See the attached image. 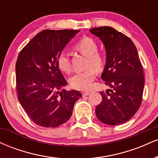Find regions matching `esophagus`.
Listing matches in <instances>:
<instances>
[{
	"instance_id": "34e87169",
	"label": "esophagus",
	"mask_w": 158,
	"mask_h": 158,
	"mask_svg": "<svg viewBox=\"0 0 158 158\" xmlns=\"http://www.w3.org/2000/svg\"><path fill=\"white\" fill-rule=\"evenodd\" d=\"M90 93V92H88V91H84V92H82V96L83 97H86V96H88L89 95Z\"/></svg>"
}]
</instances>
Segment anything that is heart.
<instances>
[{
    "label": "heart",
    "instance_id": "b5f03b06",
    "mask_svg": "<svg viewBox=\"0 0 158 158\" xmlns=\"http://www.w3.org/2000/svg\"><path fill=\"white\" fill-rule=\"evenodd\" d=\"M75 49L83 56L87 57L86 70L81 73H76L70 79V84L76 90H87L90 89L94 79L96 72L101 71L106 64L104 54L98 51L97 42L90 37H83L75 45ZM57 65L62 72L66 73L71 71V64L68 56L64 52L59 54L57 57Z\"/></svg>",
    "mask_w": 158,
    "mask_h": 158
}]
</instances>
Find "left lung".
Segmentation results:
<instances>
[{
    "label": "left lung",
    "instance_id": "8db88e82",
    "mask_svg": "<svg viewBox=\"0 0 158 158\" xmlns=\"http://www.w3.org/2000/svg\"><path fill=\"white\" fill-rule=\"evenodd\" d=\"M90 32L105 45L106 64L101 78L111 88L100 92L102 100L96 108V115L105 124H123L142 102L144 76L138 52L130 38L113 27H95Z\"/></svg>",
    "mask_w": 158,
    "mask_h": 158
}]
</instances>
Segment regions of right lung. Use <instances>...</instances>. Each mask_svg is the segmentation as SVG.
Returning a JSON list of instances; mask_svg holds the SVG:
<instances>
[{"label": "right lung", "instance_id": "1", "mask_svg": "<svg viewBox=\"0 0 158 158\" xmlns=\"http://www.w3.org/2000/svg\"><path fill=\"white\" fill-rule=\"evenodd\" d=\"M79 30H45L23 48L15 64L18 99L30 119L45 128L68 120L75 102L82 97L67 91V81L57 65V57Z\"/></svg>", "mask_w": 158, "mask_h": 158}]
</instances>
